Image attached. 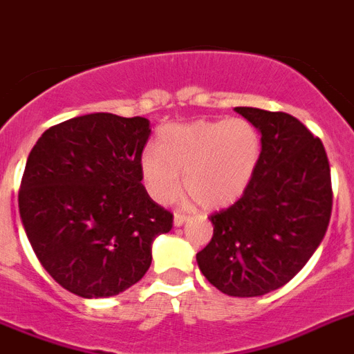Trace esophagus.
Instances as JSON below:
<instances>
[{
  "label": "esophagus",
  "instance_id": "esophagus-1",
  "mask_svg": "<svg viewBox=\"0 0 354 354\" xmlns=\"http://www.w3.org/2000/svg\"><path fill=\"white\" fill-rule=\"evenodd\" d=\"M187 219H189V218H187L185 214L176 212V214H174V227H182V225L187 221Z\"/></svg>",
  "mask_w": 354,
  "mask_h": 354
}]
</instances>
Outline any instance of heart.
<instances>
[{
  "label": "heart",
  "instance_id": "obj_1",
  "mask_svg": "<svg viewBox=\"0 0 354 354\" xmlns=\"http://www.w3.org/2000/svg\"><path fill=\"white\" fill-rule=\"evenodd\" d=\"M261 153V133L245 118L174 124L160 133L158 153L142 156V176L160 203L176 198L183 174L187 191L201 207L223 209L250 185Z\"/></svg>",
  "mask_w": 354,
  "mask_h": 354
}]
</instances>
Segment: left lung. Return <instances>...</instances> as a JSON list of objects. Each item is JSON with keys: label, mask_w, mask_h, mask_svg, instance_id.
I'll list each match as a JSON object with an SVG mask.
<instances>
[{"label": "left lung", "mask_w": 354, "mask_h": 354, "mask_svg": "<svg viewBox=\"0 0 354 354\" xmlns=\"http://www.w3.org/2000/svg\"><path fill=\"white\" fill-rule=\"evenodd\" d=\"M263 140L259 167L234 205L210 216L214 236L196 261L230 297H259L290 283L328 230L333 191L320 138L283 111L236 108Z\"/></svg>", "instance_id": "1"}]
</instances>
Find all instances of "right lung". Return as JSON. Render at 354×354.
I'll list each match as a JSON object with an SVG mask.
<instances>
[{
    "instance_id": "1",
    "label": "right lung",
    "mask_w": 354,
    "mask_h": 354,
    "mask_svg": "<svg viewBox=\"0 0 354 354\" xmlns=\"http://www.w3.org/2000/svg\"><path fill=\"white\" fill-rule=\"evenodd\" d=\"M144 117L90 113L41 135L19 189L26 237L43 268L84 299L113 297L149 270L172 214L142 185Z\"/></svg>"
}]
</instances>
